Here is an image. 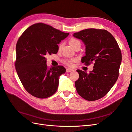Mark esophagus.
I'll return each instance as SVG.
<instances>
[{
    "label": "esophagus",
    "mask_w": 132,
    "mask_h": 132,
    "mask_svg": "<svg viewBox=\"0 0 132 132\" xmlns=\"http://www.w3.org/2000/svg\"><path fill=\"white\" fill-rule=\"evenodd\" d=\"M74 71V70L73 69H71V68H67L66 69V71L67 73L71 72V71Z\"/></svg>",
    "instance_id": "34e87169"
}]
</instances>
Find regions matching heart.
Instances as JSON below:
<instances>
[{
	"label": "heart",
	"mask_w": 132,
	"mask_h": 132,
	"mask_svg": "<svg viewBox=\"0 0 132 132\" xmlns=\"http://www.w3.org/2000/svg\"><path fill=\"white\" fill-rule=\"evenodd\" d=\"M69 43L70 45L72 46L74 48H75V47H77L78 45H80L81 46V43L80 41L78 39L75 38H71L69 39ZM63 46V43H61L59 44V47H58V50H60ZM77 61V59L75 58H65L63 60V63L65 65L68 66V67H73L75 64V63Z\"/></svg>",
	"instance_id": "obj_1"
}]
</instances>
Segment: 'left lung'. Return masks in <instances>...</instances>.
<instances>
[{"label":"left lung","instance_id":"8db88e82","mask_svg":"<svg viewBox=\"0 0 132 132\" xmlns=\"http://www.w3.org/2000/svg\"><path fill=\"white\" fill-rule=\"evenodd\" d=\"M73 36L81 39L86 55L81 62L86 65L94 64L89 74L77 70L79 78L75 82L78 94L87 101H95L109 93L116 82L122 62V53L114 37L106 30L87 29Z\"/></svg>","mask_w":132,"mask_h":132}]
</instances>
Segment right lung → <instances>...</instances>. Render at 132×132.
I'll return each mask as SVG.
<instances>
[{
    "instance_id": "1",
    "label": "right lung",
    "mask_w": 132,
    "mask_h": 132,
    "mask_svg": "<svg viewBox=\"0 0 132 132\" xmlns=\"http://www.w3.org/2000/svg\"><path fill=\"white\" fill-rule=\"evenodd\" d=\"M68 35L49 25L37 23L19 37L15 69L23 87L33 96L45 98L57 91L59 76L66 70L62 65L49 68L45 55L57 53V44Z\"/></svg>"
}]
</instances>
